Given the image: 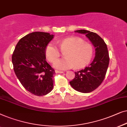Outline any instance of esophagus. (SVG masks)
Masks as SVG:
<instances>
[{
    "label": "esophagus",
    "instance_id": "esophagus-1",
    "mask_svg": "<svg viewBox=\"0 0 127 127\" xmlns=\"http://www.w3.org/2000/svg\"><path fill=\"white\" fill-rule=\"evenodd\" d=\"M55 72H56V73H60V74H61V73H63V72H64V71H59V70H56V71H55Z\"/></svg>",
    "mask_w": 127,
    "mask_h": 127
}]
</instances>
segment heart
<instances>
[{
    "instance_id": "heart-1",
    "label": "heart",
    "mask_w": 127,
    "mask_h": 127,
    "mask_svg": "<svg viewBox=\"0 0 127 127\" xmlns=\"http://www.w3.org/2000/svg\"><path fill=\"white\" fill-rule=\"evenodd\" d=\"M60 49L65 52V58L58 59L61 55V52L56 45L50 42L46 46L45 55L48 61L53 63V66L59 69H69L74 67L81 68L90 61L93 55L92 45L85 42L79 37H68L59 42Z\"/></svg>"
}]
</instances>
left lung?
Listing matches in <instances>:
<instances>
[{"instance_id":"left-lung-1","label":"left lung","mask_w":127,"mask_h":127,"mask_svg":"<svg viewBox=\"0 0 127 127\" xmlns=\"http://www.w3.org/2000/svg\"><path fill=\"white\" fill-rule=\"evenodd\" d=\"M75 32L86 34L95 48V56L92 63L82 70L75 72V78L69 82L75 90L87 93L95 90L105 79L109 56L106 43L97 34L86 30H76Z\"/></svg>"}]
</instances>
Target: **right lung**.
<instances>
[{
  "instance_id": "obj_1",
  "label": "right lung",
  "mask_w": 127,
  "mask_h": 127,
  "mask_svg": "<svg viewBox=\"0 0 127 127\" xmlns=\"http://www.w3.org/2000/svg\"><path fill=\"white\" fill-rule=\"evenodd\" d=\"M53 36L41 32L28 34L19 41L13 52L16 76L24 88L35 95H45L53 89L55 71L45 60V49Z\"/></svg>"
}]
</instances>
